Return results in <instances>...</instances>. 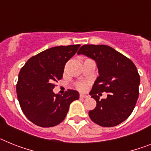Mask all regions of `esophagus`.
<instances>
[{
  "instance_id": "obj_1",
  "label": "esophagus",
  "mask_w": 151,
  "mask_h": 151,
  "mask_svg": "<svg viewBox=\"0 0 151 151\" xmlns=\"http://www.w3.org/2000/svg\"><path fill=\"white\" fill-rule=\"evenodd\" d=\"M79 97H80V98H88V96L86 95V94H79Z\"/></svg>"
}]
</instances>
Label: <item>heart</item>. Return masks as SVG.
<instances>
[{
    "instance_id": "1",
    "label": "heart",
    "mask_w": 151,
    "mask_h": 151,
    "mask_svg": "<svg viewBox=\"0 0 151 151\" xmlns=\"http://www.w3.org/2000/svg\"><path fill=\"white\" fill-rule=\"evenodd\" d=\"M88 85L89 83L87 82H78L74 84V87L80 91H85L87 90Z\"/></svg>"
}]
</instances>
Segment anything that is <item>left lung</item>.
I'll list each match as a JSON object with an SVG mask.
<instances>
[{
  "instance_id": "1",
  "label": "left lung",
  "mask_w": 151,
  "mask_h": 151,
  "mask_svg": "<svg viewBox=\"0 0 151 151\" xmlns=\"http://www.w3.org/2000/svg\"><path fill=\"white\" fill-rule=\"evenodd\" d=\"M97 63L99 76L90 95L97 106L88 113L91 119L103 127H113L125 121L135 106L139 94L140 76L134 63L115 49L104 45H85L78 50ZM108 94L100 99L101 92Z\"/></svg>"
}]
</instances>
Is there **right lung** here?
<instances>
[{"mask_svg":"<svg viewBox=\"0 0 151 151\" xmlns=\"http://www.w3.org/2000/svg\"><path fill=\"white\" fill-rule=\"evenodd\" d=\"M80 45L54 47L33 56L19 73L18 101L29 120L41 127H53L63 120L78 92L68 90L63 95L54 94V82L63 77L66 62L76 54Z\"/></svg>","mask_w":151,"mask_h":151,"instance_id":"right-lung-1","label":"right lung"}]
</instances>
